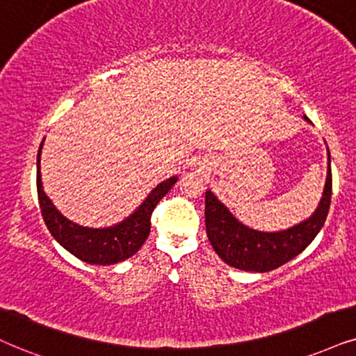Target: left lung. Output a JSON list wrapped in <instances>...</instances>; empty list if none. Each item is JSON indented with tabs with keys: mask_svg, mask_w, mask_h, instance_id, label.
<instances>
[{
	"mask_svg": "<svg viewBox=\"0 0 356 356\" xmlns=\"http://www.w3.org/2000/svg\"><path fill=\"white\" fill-rule=\"evenodd\" d=\"M305 121L310 120L304 116ZM328 151V149H327ZM332 169L328 152L327 182L323 195L312 217L282 232H258L233 217L213 192H205V227L215 253L225 263L243 271L268 273L296 258L322 230L330 209Z\"/></svg>",
	"mask_w": 356,
	"mask_h": 356,
	"instance_id": "obj_1",
	"label": "left lung"
}]
</instances>
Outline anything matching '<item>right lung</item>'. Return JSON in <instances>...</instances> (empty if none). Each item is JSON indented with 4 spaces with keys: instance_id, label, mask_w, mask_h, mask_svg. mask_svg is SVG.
Instances as JSON below:
<instances>
[{
    "instance_id": "obj_1",
    "label": "right lung",
    "mask_w": 356,
    "mask_h": 356,
    "mask_svg": "<svg viewBox=\"0 0 356 356\" xmlns=\"http://www.w3.org/2000/svg\"><path fill=\"white\" fill-rule=\"evenodd\" d=\"M42 145L44 141L40 143L38 152V197L42 218L51 235L69 253L88 264L110 266V264L121 263V261L131 258L149 236L152 210L170 191V187L177 182V177L174 175V177L161 182L154 191H151L146 200L123 222L106 228L82 227V225L64 217L44 192L39 165Z\"/></svg>"
}]
</instances>
